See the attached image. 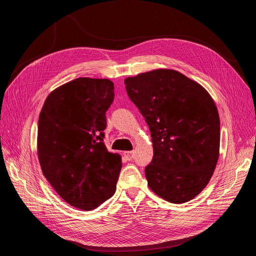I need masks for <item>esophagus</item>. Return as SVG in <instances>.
I'll return each mask as SVG.
<instances>
[{"label": "esophagus", "instance_id": "obj_1", "mask_svg": "<svg viewBox=\"0 0 256 256\" xmlns=\"http://www.w3.org/2000/svg\"><path fill=\"white\" fill-rule=\"evenodd\" d=\"M124 156H125V158L127 160H132L134 158V152H124Z\"/></svg>", "mask_w": 256, "mask_h": 256}]
</instances>
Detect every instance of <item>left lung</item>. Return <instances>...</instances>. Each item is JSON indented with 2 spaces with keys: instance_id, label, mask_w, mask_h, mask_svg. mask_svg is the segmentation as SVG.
Segmentation results:
<instances>
[{
  "instance_id": "1",
  "label": "left lung",
  "mask_w": 256,
  "mask_h": 256,
  "mask_svg": "<svg viewBox=\"0 0 256 256\" xmlns=\"http://www.w3.org/2000/svg\"><path fill=\"white\" fill-rule=\"evenodd\" d=\"M125 84L150 131V188L170 203L188 202L206 187L219 158L220 118L212 98L172 69L130 76Z\"/></svg>"
}]
</instances>
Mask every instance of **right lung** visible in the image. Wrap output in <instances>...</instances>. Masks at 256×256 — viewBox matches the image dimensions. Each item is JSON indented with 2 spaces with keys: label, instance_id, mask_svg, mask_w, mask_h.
Listing matches in <instances>:
<instances>
[{
  "label": "right lung",
  "instance_id": "1",
  "mask_svg": "<svg viewBox=\"0 0 256 256\" xmlns=\"http://www.w3.org/2000/svg\"><path fill=\"white\" fill-rule=\"evenodd\" d=\"M114 99L108 79L78 78L54 90L38 120V159L65 202L92 210L116 190L122 159L104 143L106 112Z\"/></svg>",
  "mask_w": 256,
  "mask_h": 256
}]
</instances>
